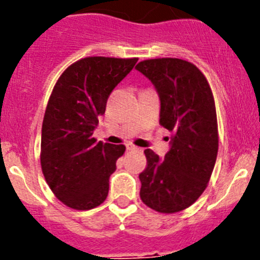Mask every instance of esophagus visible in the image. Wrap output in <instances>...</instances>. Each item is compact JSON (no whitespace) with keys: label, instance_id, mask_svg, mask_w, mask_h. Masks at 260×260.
<instances>
[{"label":"esophagus","instance_id":"34e87169","mask_svg":"<svg viewBox=\"0 0 260 260\" xmlns=\"http://www.w3.org/2000/svg\"><path fill=\"white\" fill-rule=\"evenodd\" d=\"M126 148H127L128 151H134V152H139V151H142V148L134 146V144H127V146H126Z\"/></svg>","mask_w":260,"mask_h":260}]
</instances>
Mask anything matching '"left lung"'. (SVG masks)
<instances>
[{
    "label": "left lung",
    "instance_id": "obj_1",
    "mask_svg": "<svg viewBox=\"0 0 260 260\" xmlns=\"http://www.w3.org/2000/svg\"><path fill=\"white\" fill-rule=\"evenodd\" d=\"M160 98V125L172 133L171 148L160 158L146 150L141 199L161 213L190 207L206 190L215 167L219 134L215 100L207 79L191 62L153 58L135 66Z\"/></svg>",
    "mask_w": 260,
    "mask_h": 260
}]
</instances>
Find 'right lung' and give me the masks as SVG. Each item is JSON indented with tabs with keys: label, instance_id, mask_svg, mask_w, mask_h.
I'll return each instance as SVG.
<instances>
[{
	"label": "right lung",
	"instance_id": "1",
	"mask_svg": "<svg viewBox=\"0 0 260 260\" xmlns=\"http://www.w3.org/2000/svg\"><path fill=\"white\" fill-rule=\"evenodd\" d=\"M138 58L86 57L57 80L41 128L40 162L57 198L74 210L95 208L107 199L109 177L125 146L98 142L93 130L114 87Z\"/></svg>",
	"mask_w": 260,
	"mask_h": 260
}]
</instances>
